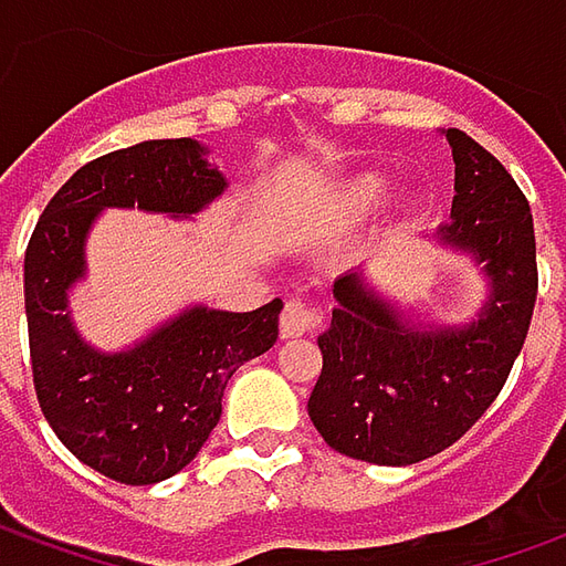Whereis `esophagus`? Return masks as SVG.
<instances>
[{"label":"esophagus","instance_id":"34e87169","mask_svg":"<svg viewBox=\"0 0 566 566\" xmlns=\"http://www.w3.org/2000/svg\"><path fill=\"white\" fill-rule=\"evenodd\" d=\"M318 310L310 306V303H303V300H287L282 310V322H279V328H282V337H300V334L313 332L315 325H318Z\"/></svg>","mask_w":566,"mask_h":566}]
</instances>
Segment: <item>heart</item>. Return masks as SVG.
Masks as SVG:
<instances>
[{"label":"heart","instance_id":"1","mask_svg":"<svg viewBox=\"0 0 566 566\" xmlns=\"http://www.w3.org/2000/svg\"><path fill=\"white\" fill-rule=\"evenodd\" d=\"M390 195V176L378 170L356 172L334 188L328 198V210L340 219H359L368 210H375Z\"/></svg>","mask_w":566,"mask_h":566}]
</instances>
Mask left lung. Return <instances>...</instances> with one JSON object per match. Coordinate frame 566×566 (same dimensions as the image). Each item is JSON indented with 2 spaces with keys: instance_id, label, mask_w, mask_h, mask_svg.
<instances>
[{
  "instance_id": "1",
  "label": "left lung",
  "mask_w": 566,
  "mask_h": 566,
  "mask_svg": "<svg viewBox=\"0 0 566 566\" xmlns=\"http://www.w3.org/2000/svg\"><path fill=\"white\" fill-rule=\"evenodd\" d=\"M446 142L455 198L433 241L474 260L486 300L464 325H424L375 291L363 269L334 282L310 418L349 459L402 468L443 452L493 406L530 332L539 287L530 203L468 133L446 129Z\"/></svg>"
}]
</instances>
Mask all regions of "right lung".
Instances as JSON below:
<instances>
[{"instance_id":"1","label":"right lung","mask_w":566,"mask_h":566,"mask_svg":"<svg viewBox=\"0 0 566 566\" xmlns=\"http://www.w3.org/2000/svg\"><path fill=\"white\" fill-rule=\"evenodd\" d=\"M195 138H151L73 172L42 210L24 256L36 399L55 437L92 471L126 486L179 474L222 415L226 384L279 337L282 300L253 313L186 306L133 347L105 353L71 318L86 279V238L107 207L191 219L229 179Z\"/></svg>"}]
</instances>
